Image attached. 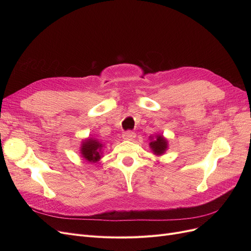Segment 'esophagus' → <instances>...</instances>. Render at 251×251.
I'll return each mask as SVG.
<instances>
[{"label": "esophagus", "instance_id": "esophagus-1", "mask_svg": "<svg viewBox=\"0 0 251 251\" xmlns=\"http://www.w3.org/2000/svg\"><path fill=\"white\" fill-rule=\"evenodd\" d=\"M136 134L133 132V131H126V132L123 133V138L125 140H133Z\"/></svg>", "mask_w": 251, "mask_h": 251}]
</instances>
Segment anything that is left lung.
<instances>
[{
  "instance_id": "1",
  "label": "left lung",
  "mask_w": 251,
  "mask_h": 251,
  "mask_svg": "<svg viewBox=\"0 0 251 251\" xmlns=\"http://www.w3.org/2000/svg\"><path fill=\"white\" fill-rule=\"evenodd\" d=\"M150 139H151L150 148L153 154L160 156V155H163L167 151L169 143H168L167 138L164 135L156 134V135H154V137L151 135Z\"/></svg>"
}]
</instances>
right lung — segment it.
<instances>
[{"instance_id":"right-lung-1","label":"right lung","mask_w":251,"mask_h":251,"mask_svg":"<svg viewBox=\"0 0 251 251\" xmlns=\"http://www.w3.org/2000/svg\"><path fill=\"white\" fill-rule=\"evenodd\" d=\"M103 144L97 138L88 137L81 141L80 154L86 162L98 163L102 156Z\"/></svg>"}]
</instances>
